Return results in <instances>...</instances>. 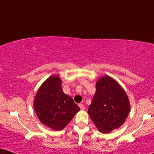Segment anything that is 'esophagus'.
<instances>
[{
	"mask_svg": "<svg viewBox=\"0 0 154 154\" xmlns=\"http://www.w3.org/2000/svg\"><path fill=\"white\" fill-rule=\"evenodd\" d=\"M79 108L81 109V110L85 109V106H84L82 104H79Z\"/></svg>",
	"mask_w": 154,
	"mask_h": 154,
	"instance_id": "esophagus-1",
	"label": "esophagus"
}]
</instances>
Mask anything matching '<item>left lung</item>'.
I'll list each match as a JSON object with an SVG mask.
<instances>
[{
    "label": "left lung",
    "instance_id": "8db88e82",
    "mask_svg": "<svg viewBox=\"0 0 154 154\" xmlns=\"http://www.w3.org/2000/svg\"><path fill=\"white\" fill-rule=\"evenodd\" d=\"M130 103L125 91L115 79L106 75L96 83V92L88 114L99 131L108 134L125 122Z\"/></svg>",
    "mask_w": 154,
    "mask_h": 154
}]
</instances>
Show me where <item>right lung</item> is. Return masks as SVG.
Wrapping results in <instances>:
<instances>
[{
	"mask_svg": "<svg viewBox=\"0 0 154 154\" xmlns=\"http://www.w3.org/2000/svg\"><path fill=\"white\" fill-rule=\"evenodd\" d=\"M62 80L52 75L37 91L34 108L40 122L51 129L63 130L80 109L72 97L63 92Z\"/></svg>",
	"mask_w": 154,
	"mask_h": 154,
	"instance_id": "obj_1",
	"label": "right lung"
}]
</instances>
